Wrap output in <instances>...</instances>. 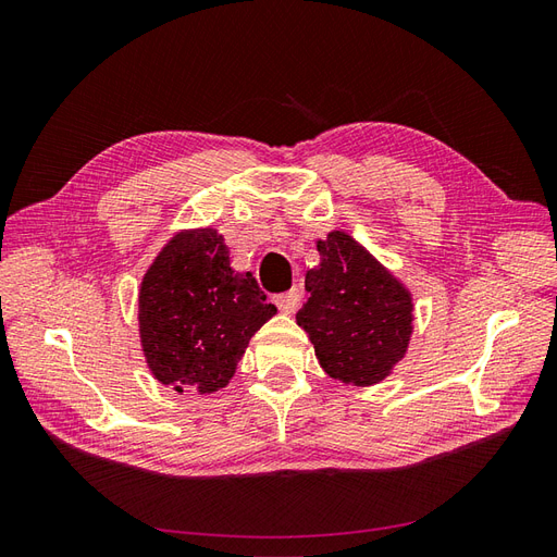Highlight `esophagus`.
I'll return each instance as SVG.
<instances>
[{
  "mask_svg": "<svg viewBox=\"0 0 557 557\" xmlns=\"http://www.w3.org/2000/svg\"><path fill=\"white\" fill-rule=\"evenodd\" d=\"M299 299H301V290H299V288H293V290H288V293L278 295V297H276V305H278V309H281L285 315H290V313L297 311Z\"/></svg>",
  "mask_w": 557,
  "mask_h": 557,
  "instance_id": "34e87169",
  "label": "esophagus"
}]
</instances>
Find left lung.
Instances as JSON below:
<instances>
[{"instance_id":"1","label":"left lung","mask_w":557,"mask_h":557,"mask_svg":"<svg viewBox=\"0 0 557 557\" xmlns=\"http://www.w3.org/2000/svg\"><path fill=\"white\" fill-rule=\"evenodd\" d=\"M315 246L320 262L305 276L311 297L297 311V325L330 379L376 385L407 358L413 295L346 230L327 232Z\"/></svg>"}]
</instances>
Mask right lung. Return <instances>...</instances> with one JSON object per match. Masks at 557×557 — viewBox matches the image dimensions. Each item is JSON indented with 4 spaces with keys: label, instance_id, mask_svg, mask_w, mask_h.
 <instances>
[{
    "label": "right lung",
    "instance_id": "obj_1",
    "mask_svg": "<svg viewBox=\"0 0 557 557\" xmlns=\"http://www.w3.org/2000/svg\"><path fill=\"white\" fill-rule=\"evenodd\" d=\"M276 307L250 272H234L213 225L178 230L139 285V342L156 381L211 395L237 372L250 336Z\"/></svg>",
    "mask_w": 557,
    "mask_h": 557
}]
</instances>
